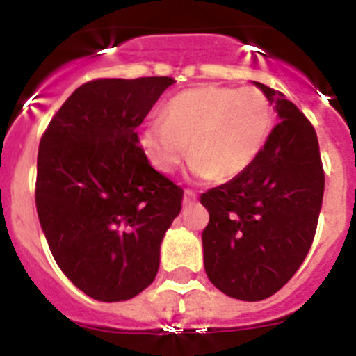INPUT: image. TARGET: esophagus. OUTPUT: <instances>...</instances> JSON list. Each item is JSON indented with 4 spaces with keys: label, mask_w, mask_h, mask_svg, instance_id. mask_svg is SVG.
I'll use <instances>...</instances> for the list:
<instances>
[{
    "label": "esophagus",
    "mask_w": 356,
    "mask_h": 356,
    "mask_svg": "<svg viewBox=\"0 0 356 356\" xmlns=\"http://www.w3.org/2000/svg\"><path fill=\"white\" fill-rule=\"evenodd\" d=\"M194 201H196V194L193 191H185L184 193V205H193Z\"/></svg>",
    "instance_id": "34e87169"
}]
</instances>
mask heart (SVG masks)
<instances>
[{"mask_svg": "<svg viewBox=\"0 0 356 356\" xmlns=\"http://www.w3.org/2000/svg\"><path fill=\"white\" fill-rule=\"evenodd\" d=\"M273 119V106L262 90L200 85L176 94L163 118L147 122L140 143L156 171H176L191 153L194 176L229 181L259 159Z\"/></svg>", "mask_w": 356, "mask_h": 356, "instance_id": "obj_1", "label": "heart"}]
</instances>
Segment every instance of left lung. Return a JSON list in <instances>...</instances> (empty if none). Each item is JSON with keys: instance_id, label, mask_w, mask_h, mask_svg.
Returning <instances> with one entry per match:
<instances>
[{"instance_id": "left-lung-1", "label": "left lung", "mask_w": 356, "mask_h": 356, "mask_svg": "<svg viewBox=\"0 0 356 356\" xmlns=\"http://www.w3.org/2000/svg\"><path fill=\"white\" fill-rule=\"evenodd\" d=\"M275 105L273 128L248 171L201 194L210 213L203 229L209 280L229 298L266 300L287 284L312 246L325 171L314 127L298 106L253 81Z\"/></svg>"}]
</instances>
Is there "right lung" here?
<instances>
[{
    "label": "right lung",
    "instance_id": "obj_1",
    "mask_svg": "<svg viewBox=\"0 0 356 356\" xmlns=\"http://www.w3.org/2000/svg\"><path fill=\"white\" fill-rule=\"evenodd\" d=\"M172 83L87 81L40 139V228L62 273L97 301H127L153 284L162 238L181 210L184 191L151 168L135 131Z\"/></svg>",
    "mask_w": 356,
    "mask_h": 356
}]
</instances>
